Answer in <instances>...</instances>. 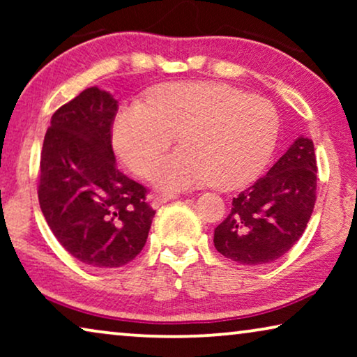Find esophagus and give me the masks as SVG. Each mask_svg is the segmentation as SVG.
<instances>
[{
	"mask_svg": "<svg viewBox=\"0 0 357 357\" xmlns=\"http://www.w3.org/2000/svg\"><path fill=\"white\" fill-rule=\"evenodd\" d=\"M177 198V195H149V203L153 208H159L160 204L170 202V199Z\"/></svg>",
	"mask_w": 357,
	"mask_h": 357,
	"instance_id": "34e87169",
	"label": "esophagus"
}]
</instances>
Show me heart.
Wrapping results in <instances>:
<instances>
[{"label":"heart","instance_id":"b5f03b06","mask_svg":"<svg viewBox=\"0 0 357 357\" xmlns=\"http://www.w3.org/2000/svg\"><path fill=\"white\" fill-rule=\"evenodd\" d=\"M175 133L182 146L155 162V187L183 190L213 182L234 190L255 180L270 162L280 116L271 102L226 82H169L151 91L146 104L121 107L112 141L135 174L148 175Z\"/></svg>","mask_w":357,"mask_h":357}]
</instances>
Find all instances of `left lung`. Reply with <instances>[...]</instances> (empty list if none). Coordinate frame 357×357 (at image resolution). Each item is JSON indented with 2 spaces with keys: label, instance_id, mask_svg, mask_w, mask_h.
<instances>
[{
  "label": "left lung",
  "instance_id": "8db88e82",
  "mask_svg": "<svg viewBox=\"0 0 357 357\" xmlns=\"http://www.w3.org/2000/svg\"><path fill=\"white\" fill-rule=\"evenodd\" d=\"M315 195L314 143L299 136L265 177L232 199L231 213L214 229V247L242 265L278 260L304 234Z\"/></svg>",
  "mask_w": 357,
  "mask_h": 357
}]
</instances>
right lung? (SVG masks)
Wrapping results in <instances>:
<instances>
[{
	"label": "right lung",
	"mask_w": 357,
	"mask_h": 357,
	"mask_svg": "<svg viewBox=\"0 0 357 357\" xmlns=\"http://www.w3.org/2000/svg\"><path fill=\"white\" fill-rule=\"evenodd\" d=\"M119 102L87 87L50 120L38 203L56 241L77 260L119 268L143 250L155 211L143 185L116 169L112 125Z\"/></svg>",
	"instance_id": "1"
}]
</instances>
